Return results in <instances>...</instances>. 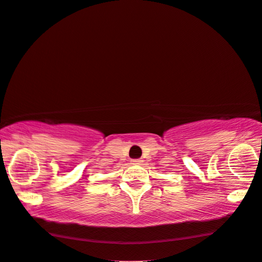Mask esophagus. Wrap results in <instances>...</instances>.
Wrapping results in <instances>:
<instances>
[{
  "label": "esophagus",
  "mask_w": 262,
  "mask_h": 262,
  "mask_svg": "<svg viewBox=\"0 0 262 262\" xmlns=\"http://www.w3.org/2000/svg\"><path fill=\"white\" fill-rule=\"evenodd\" d=\"M142 163H143V160H141V159L132 160V165H142Z\"/></svg>",
  "instance_id": "34e87169"
}]
</instances>
